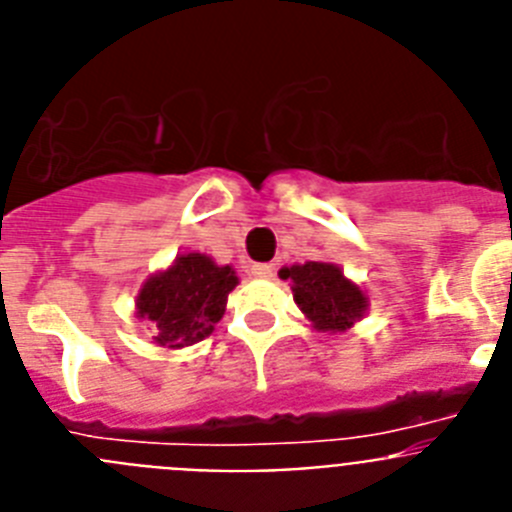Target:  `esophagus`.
I'll return each mask as SVG.
<instances>
[{"label":"esophagus","mask_w":512,"mask_h":512,"mask_svg":"<svg viewBox=\"0 0 512 512\" xmlns=\"http://www.w3.org/2000/svg\"><path fill=\"white\" fill-rule=\"evenodd\" d=\"M251 274L256 279H271L274 277V264H253Z\"/></svg>","instance_id":"34e87169"}]
</instances>
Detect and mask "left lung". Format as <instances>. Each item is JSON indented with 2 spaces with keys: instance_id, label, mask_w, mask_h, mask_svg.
<instances>
[{
  "instance_id": "left-lung-1",
  "label": "left lung",
  "mask_w": 512,
  "mask_h": 512,
  "mask_svg": "<svg viewBox=\"0 0 512 512\" xmlns=\"http://www.w3.org/2000/svg\"><path fill=\"white\" fill-rule=\"evenodd\" d=\"M279 277L292 282L297 307L305 312L312 328L323 333H343L356 320L364 318L369 297L359 284L343 277L336 264L307 261V264L284 266Z\"/></svg>"
}]
</instances>
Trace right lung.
<instances>
[{"mask_svg":"<svg viewBox=\"0 0 512 512\" xmlns=\"http://www.w3.org/2000/svg\"><path fill=\"white\" fill-rule=\"evenodd\" d=\"M235 284L233 266H217L205 253H182L169 269L146 279L135 315L151 320L158 346H192L215 330Z\"/></svg>","mask_w":512,"mask_h":512,"instance_id":"right-lung-1","label":"right lung"}]
</instances>
